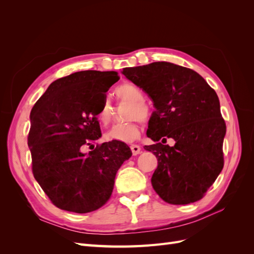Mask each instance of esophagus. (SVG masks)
Listing matches in <instances>:
<instances>
[{
  "instance_id": "34e87169",
  "label": "esophagus",
  "mask_w": 254,
  "mask_h": 254,
  "mask_svg": "<svg viewBox=\"0 0 254 254\" xmlns=\"http://www.w3.org/2000/svg\"><path fill=\"white\" fill-rule=\"evenodd\" d=\"M130 148H131V151H132V155L133 156L139 155V153L141 152V147H140L139 145H136V144H132L131 146H130Z\"/></svg>"
}]
</instances>
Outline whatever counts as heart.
I'll use <instances>...</instances> for the list:
<instances>
[{"label": "heart", "mask_w": 254, "mask_h": 254, "mask_svg": "<svg viewBox=\"0 0 254 254\" xmlns=\"http://www.w3.org/2000/svg\"><path fill=\"white\" fill-rule=\"evenodd\" d=\"M115 93L123 99L131 102V107L128 113V119H132L139 117L140 119L147 118L148 115V107L143 103L144 94L143 92L135 87L134 84L125 82L122 83L115 89ZM98 121L102 124H107L111 119V106L110 103L105 99L101 108L97 112ZM140 134V125L136 119L130 120L125 123H119L113 125L109 131L107 132V139L112 141H122V142H131Z\"/></svg>", "instance_id": "b5f03b06"}]
</instances>
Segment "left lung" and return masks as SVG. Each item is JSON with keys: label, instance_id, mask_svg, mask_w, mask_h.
<instances>
[{"label": "left lung", "instance_id": "left-lung-1", "mask_svg": "<svg viewBox=\"0 0 254 254\" xmlns=\"http://www.w3.org/2000/svg\"><path fill=\"white\" fill-rule=\"evenodd\" d=\"M122 74L147 93L156 108L146 131L156 144L144 147L158 159L153 190L171 204L201 199L224 167L226 123L216 92L197 72L166 61L125 67ZM167 137L174 146L162 144Z\"/></svg>", "mask_w": 254, "mask_h": 254}]
</instances>
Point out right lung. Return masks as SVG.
Segmentation results:
<instances>
[{
    "mask_svg": "<svg viewBox=\"0 0 254 254\" xmlns=\"http://www.w3.org/2000/svg\"><path fill=\"white\" fill-rule=\"evenodd\" d=\"M119 78L114 71L73 73L53 81L30 111L27 144L33 174L61 210L82 214L103 206L119 168L132 155L121 141L83 152L102 136L97 112Z\"/></svg>",
    "mask_w": 254,
    "mask_h": 254,
    "instance_id": "1",
    "label": "right lung"
}]
</instances>
